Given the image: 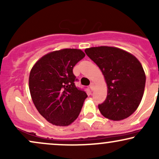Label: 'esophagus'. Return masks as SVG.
<instances>
[{
	"instance_id": "esophagus-1",
	"label": "esophagus",
	"mask_w": 159,
	"mask_h": 159,
	"mask_svg": "<svg viewBox=\"0 0 159 159\" xmlns=\"http://www.w3.org/2000/svg\"><path fill=\"white\" fill-rule=\"evenodd\" d=\"M94 83H93V82H92V83H90V89H91V90H93V89H94Z\"/></svg>"
}]
</instances>
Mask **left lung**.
I'll return each instance as SVG.
<instances>
[{"label": "left lung", "mask_w": 159, "mask_h": 159, "mask_svg": "<svg viewBox=\"0 0 159 159\" xmlns=\"http://www.w3.org/2000/svg\"><path fill=\"white\" fill-rule=\"evenodd\" d=\"M84 52L101 69L107 83V98L98 105L101 114L112 120L129 117L139 106L145 88V72L139 61L114 47H93Z\"/></svg>", "instance_id": "obj_1"}]
</instances>
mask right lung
<instances>
[{
  "label": "right lung",
  "mask_w": 159,
  "mask_h": 159,
  "mask_svg": "<svg viewBox=\"0 0 159 159\" xmlns=\"http://www.w3.org/2000/svg\"><path fill=\"white\" fill-rule=\"evenodd\" d=\"M85 54L66 48L45 54L35 63L29 76V89L34 105L47 121L66 126L78 118L87 97L75 84L73 67Z\"/></svg>",
  "instance_id": "right-lung-1"
}]
</instances>
